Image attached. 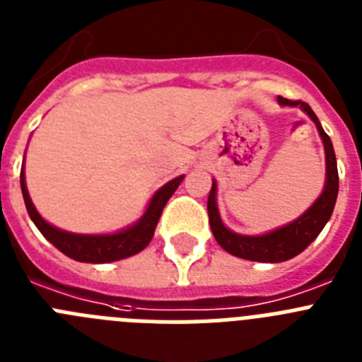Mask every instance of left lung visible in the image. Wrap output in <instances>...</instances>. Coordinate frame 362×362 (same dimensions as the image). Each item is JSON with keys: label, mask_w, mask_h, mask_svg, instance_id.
Wrapping results in <instances>:
<instances>
[{"label": "left lung", "mask_w": 362, "mask_h": 362, "mask_svg": "<svg viewBox=\"0 0 362 362\" xmlns=\"http://www.w3.org/2000/svg\"><path fill=\"white\" fill-rule=\"evenodd\" d=\"M277 101H279L281 107H299L315 123V129H317L322 145H325L326 179L325 188H322L317 199L310 204L306 212L300 214L288 225L270 230L267 233H259V235H245V233L232 232L223 223L219 209H217V183L214 179L212 190L209 194V204H206L214 238L219 243L221 248H225L228 254L246 259V261H257V263H283V261H288V259L296 257L305 250L306 246L321 233V230L325 228V225L332 217L339 192L337 159H335L334 145H332L328 134L322 130L317 116L313 114L310 105L305 101H290V99H284L281 95L277 98Z\"/></svg>", "instance_id": "8db88e82"}]
</instances>
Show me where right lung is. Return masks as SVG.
<instances>
[{"mask_svg": "<svg viewBox=\"0 0 362 362\" xmlns=\"http://www.w3.org/2000/svg\"><path fill=\"white\" fill-rule=\"evenodd\" d=\"M183 179L185 175H179V177H174L172 181L163 185L159 190L153 192L152 199L146 204L145 214L136 223L119 230V232L74 233L50 225L49 221H45L40 216V212H37L34 203H32L30 196H28L27 181H25V165L21 166V175H19L27 212L30 219L34 221V225L37 226V230L45 235V239L52 243L57 250L63 252L66 257L76 259L79 263L94 264L119 261V259H127L130 255H136L141 250H145L148 243L152 241L153 232H156V226H158V221L161 217L166 201L170 199L172 194L177 190Z\"/></svg>", "mask_w": 362, "mask_h": 362, "instance_id": "1", "label": "right lung"}]
</instances>
